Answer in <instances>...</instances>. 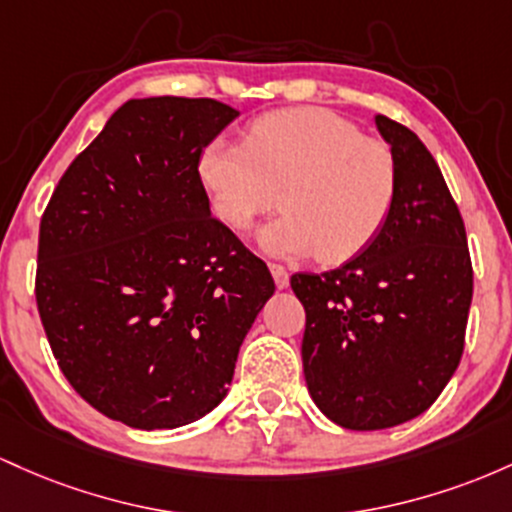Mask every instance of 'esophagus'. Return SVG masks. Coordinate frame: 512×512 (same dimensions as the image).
I'll use <instances>...</instances> for the list:
<instances>
[{
  "label": "esophagus",
  "mask_w": 512,
  "mask_h": 512,
  "mask_svg": "<svg viewBox=\"0 0 512 512\" xmlns=\"http://www.w3.org/2000/svg\"><path fill=\"white\" fill-rule=\"evenodd\" d=\"M271 273H273L275 285H278V290H285V287L290 285V273H287L283 266H278V263H271Z\"/></svg>",
  "instance_id": "esophagus-1"
}]
</instances>
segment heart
<instances>
[{
	"label": "heart",
	"mask_w": 512,
	"mask_h": 512,
	"mask_svg": "<svg viewBox=\"0 0 512 512\" xmlns=\"http://www.w3.org/2000/svg\"><path fill=\"white\" fill-rule=\"evenodd\" d=\"M212 215L249 232L275 203L283 215L261 232L271 256L319 251L343 263L372 244L399 200V162L387 142L326 108H287L256 118L244 145L215 137L198 154Z\"/></svg>",
	"instance_id": "obj_1"
}]
</instances>
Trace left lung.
<instances>
[{
  "label": "left lung",
  "instance_id": "obj_1",
  "mask_svg": "<svg viewBox=\"0 0 512 512\" xmlns=\"http://www.w3.org/2000/svg\"><path fill=\"white\" fill-rule=\"evenodd\" d=\"M399 162V200L370 246L290 285L307 324L309 394L348 430H382L430 409L464 350L474 273L462 215L433 154L406 125L375 116Z\"/></svg>",
  "mask_w": 512,
  "mask_h": 512
}]
</instances>
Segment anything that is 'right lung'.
Wrapping results in <instances>:
<instances>
[{
  "label": "right lung",
  "mask_w": 512,
  "mask_h": 512,
  "mask_svg": "<svg viewBox=\"0 0 512 512\" xmlns=\"http://www.w3.org/2000/svg\"><path fill=\"white\" fill-rule=\"evenodd\" d=\"M237 116L215 99H130L40 220L36 302L57 365L130 428H179L215 409L275 292L198 179L200 149Z\"/></svg>",
  "instance_id": "right-lung-1"
}]
</instances>
